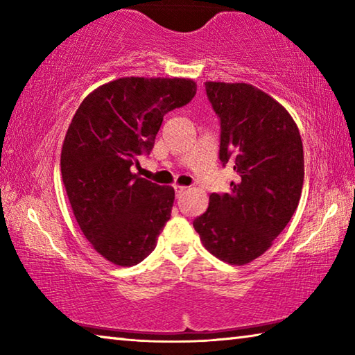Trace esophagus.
I'll return each instance as SVG.
<instances>
[{"mask_svg":"<svg viewBox=\"0 0 355 355\" xmlns=\"http://www.w3.org/2000/svg\"><path fill=\"white\" fill-rule=\"evenodd\" d=\"M173 189H175V194H177V197H178V196H182L183 192L186 191L184 186H180V184H175V186H173Z\"/></svg>","mask_w":355,"mask_h":355,"instance_id":"1","label":"esophagus"}]
</instances>
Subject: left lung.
Listing matches in <instances>:
<instances>
[{"mask_svg":"<svg viewBox=\"0 0 355 355\" xmlns=\"http://www.w3.org/2000/svg\"><path fill=\"white\" fill-rule=\"evenodd\" d=\"M205 91L220 120L219 159L238 180L230 192H213L192 225L209 254L245 264L271 248L296 211L302 139L285 107L252 84L207 81Z\"/></svg>","mask_w":355,"mask_h":355,"instance_id":"left-lung-1","label":"left lung"}]
</instances>
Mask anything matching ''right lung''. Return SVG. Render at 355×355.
<instances>
[{
    "instance_id": "obj_1",
    "label": "right lung",
    "mask_w": 355,
    "mask_h": 355,
    "mask_svg": "<svg viewBox=\"0 0 355 355\" xmlns=\"http://www.w3.org/2000/svg\"><path fill=\"white\" fill-rule=\"evenodd\" d=\"M197 84L186 78L127 76L83 100L65 135L62 182L83 235L117 266L152 254L175 191L137 177L131 166L152 152L163 117L188 105Z\"/></svg>"
}]
</instances>
